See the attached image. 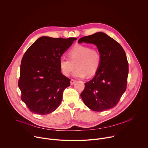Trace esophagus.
Here are the masks:
<instances>
[{
	"label": "esophagus",
	"mask_w": 148,
	"mask_h": 148,
	"mask_svg": "<svg viewBox=\"0 0 148 148\" xmlns=\"http://www.w3.org/2000/svg\"><path fill=\"white\" fill-rule=\"evenodd\" d=\"M75 82H76V80H74V79H71V85H73Z\"/></svg>",
	"instance_id": "1"
}]
</instances>
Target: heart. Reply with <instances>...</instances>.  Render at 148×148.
Wrapping results in <instances>:
<instances>
[{"mask_svg":"<svg viewBox=\"0 0 148 148\" xmlns=\"http://www.w3.org/2000/svg\"><path fill=\"white\" fill-rule=\"evenodd\" d=\"M70 60L61 57L60 60V67L62 73L68 76L75 69L73 76L84 78L87 75L92 77L97 72L102 61L101 53L98 49H91L88 46L77 45L69 51Z\"/></svg>","mask_w":148,"mask_h":148,"instance_id":"b5f03b06","label":"heart"}]
</instances>
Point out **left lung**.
Instances as JSON below:
<instances>
[{"mask_svg":"<svg viewBox=\"0 0 148 148\" xmlns=\"http://www.w3.org/2000/svg\"><path fill=\"white\" fill-rule=\"evenodd\" d=\"M92 43L101 53V65L94 78L85 83L80 94L90 109L102 112L114 108L127 87L128 63L121 45L103 32L80 38L78 43Z\"/></svg>","mask_w":148,"mask_h":148,"instance_id":"left-lung-1","label":"left lung"}]
</instances>
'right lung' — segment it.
I'll return each instance as SVG.
<instances>
[{
    "instance_id": "1",
    "label": "right lung",
    "mask_w": 148,
    "mask_h": 148,
    "mask_svg": "<svg viewBox=\"0 0 148 148\" xmlns=\"http://www.w3.org/2000/svg\"><path fill=\"white\" fill-rule=\"evenodd\" d=\"M76 39L42 36L25 53L18 87L21 99L31 112L47 114L60 105L63 92L71 85V80L62 74L60 60Z\"/></svg>"
}]
</instances>
